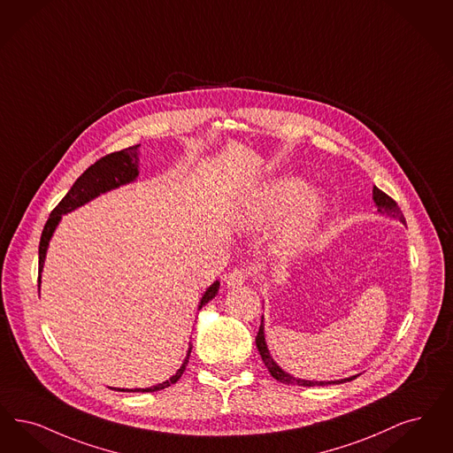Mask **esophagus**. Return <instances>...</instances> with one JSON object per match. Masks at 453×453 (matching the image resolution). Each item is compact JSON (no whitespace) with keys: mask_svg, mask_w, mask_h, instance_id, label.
I'll use <instances>...</instances> for the list:
<instances>
[{"mask_svg":"<svg viewBox=\"0 0 453 453\" xmlns=\"http://www.w3.org/2000/svg\"><path fill=\"white\" fill-rule=\"evenodd\" d=\"M248 276H250L248 270H244V268H234L233 272L226 276V285H227L229 288H239V287L248 280Z\"/></svg>","mask_w":453,"mask_h":453,"instance_id":"1","label":"esophagus"}]
</instances>
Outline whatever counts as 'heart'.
Masks as SVG:
<instances>
[{"instance_id": "b5f03b06", "label": "heart", "mask_w": 453, "mask_h": 453, "mask_svg": "<svg viewBox=\"0 0 453 453\" xmlns=\"http://www.w3.org/2000/svg\"><path fill=\"white\" fill-rule=\"evenodd\" d=\"M330 199L324 190H310V183L300 177H283L272 181L259 190L248 203L242 222L250 229H263L276 220L290 218L280 229L278 246L291 251L307 242L326 218Z\"/></svg>"}]
</instances>
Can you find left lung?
<instances>
[{
    "label": "left lung",
    "mask_w": 453,
    "mask_h": 453,
    "mask_svg": "<svg viewBox=\"0 0 453 453\" xmlns=\"http://www.w3.org/2000/svg\"><path fill=\"white\" fill-rule=\"evenodd\" d=\"M372 200H374V203H376L380 214H382V216L386 214V216H389V218L398 219L399 222L406 224V220H404V216H403L398 203L391 199L389 196H386L378 187L372 188ZM256 347H257V350H259V356H261V359L265 362V365L268 367L270 374H272L274 380H280V382H283V384H296V386H326V384H342V382H347V380H356V378L359 376V374H356V376H350V378L337 380H298V378L291 376V374H288L287 371H283V369L276 364V361L272 357V354H270V349H268L266 339H265V317H261V326H259L257 335H256Z\"/></svg>",
    "instance_id": "left-lung-1"
}]
</instances>
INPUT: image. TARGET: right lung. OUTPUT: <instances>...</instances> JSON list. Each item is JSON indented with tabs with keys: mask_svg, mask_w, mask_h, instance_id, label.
Wrapping results in <instances>:
<instances>
[{
	"mask_svg": "<svg viewBox=\"0 0 453 453\" xmlns=\"http://www.w3.org/2000/svg\"><path fill=\"white\" fill-rule=\"evenodd\" d=\"M138 148H140V145L129 146L127 150L114 151L111 155L103 157L101 160H97L75 180V183L71 187V190L67 192V196L58 202V205L52 211L50 218L43 227L42 237H40V246H38V273H40L38 287L42 283V270H43V263H45V256H47L50 239H52L62 216L73 212L77 207L91 202L92 199L99 197L101 194H106L109 190H114L121 185H127V183L136 180L138 173H140V170H138L140 150ZM219 287H220V283L214 281L207 290L203 291V295L200 298L199 307H197L199 310L203 305H207L218 295ZM190 352H192V344H188V350H187L185 359L181 362L180 369L170 380H163L160 384L151 386V388H134V389L116 388V391L155 393V391H160V389H165V388L175 384L177 380H180L181 374L185 371V365L188 362Z\"/></svg>",
	"mask_w": 453,
	"mask_h": 453,
	"instance_id": "obj_1",
	"label": "right lung"
}]
</instances>
